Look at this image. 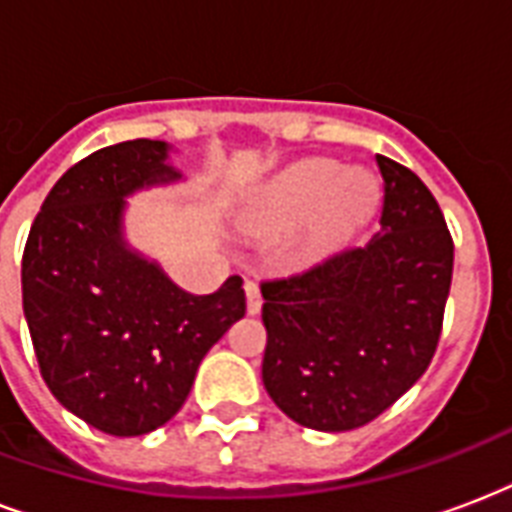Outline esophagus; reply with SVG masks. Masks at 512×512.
<instances>
[{
	"label": "esophagus",
	"instance_id": "1",
	"mask_svg": "<svg viewBox=\"0 0 512 512\" xmlns=\"http://www.w3.org/2000/svg\"><path fill=\"white\" fill-rule=\"evenodd\" d=\"M245 299H248V312H251V315H259L261 293H259V285L253 283V280H245Z\"/></svg>",
	"mask_w": 512,
	"mask_h": 512
}]
</instances>
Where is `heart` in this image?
Masks as SVG:
<instances>
[{
	"label": "heart",
	"mask_w": 512,
	"mask_h": 512,
	"mask_svg": "<svg viewBox=\"0 0 512 512\" xmlns=\"http://www.w3.org/2000/svg\"><path fill=\"white\" fill-rule=\"evenodd\" d=\"M376 200L379 186L366 170H344L334 160H307L280 173L261 192L248 224L269 235H288L310 221L301 253L323 259L347 243Z\"/></svg>",
	"instance_id": "heart-1"
}]
</instances>
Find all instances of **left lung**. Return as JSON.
Returning <instances> with one entry per match:
<instances>
[{"label":"left lung","mask_w":512,"mask_h":512,"mask_svg":"<svg viewBox=\"0 0 512 512\" xmlns=\"http://www.w3.org/2000/svg\"><path fill=\"white\" fill-rule=\"evenodd\" d=\"M382 229L296 275L261 283V379L293 422L344 433L395 403L435 355L454 240L417 173L376 154Z\"/></svg>","instance_id":"left-lung-1"}]
</instances>
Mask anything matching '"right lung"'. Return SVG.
Listing matches in <instances>:
<instances>
[{
  "instance_id": "obj_1",
  "label": "right lung",
  "mask_w": 512,
  "mask_h": 512,
  "mask_svg": "<svg viewBox=\"0 0 512 512\" xmlns=\"http://www.w3.org/2000/svg\"><path fill=\"white\" fill-rule=\"evenodd\" d=\"M165 141H122L71 165L23 248V315L39 371L71 414L106 435L162 427L205 352L245 315L243 280L194 296L122 240L125 197L176 181Z\"/></svg>"
}]
</instances>
